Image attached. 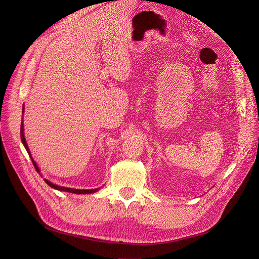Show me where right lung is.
<instances>
[{
	"label": "right lung",
	"instance_id": "1",
	"mask_svg": "<svg viewBox=\"0 0 259 259\" xmlns=\"http://www.w3.org/2000/svg\"><path fill=\"white\" fill-rule=\"evenodd\" d=\"M24 109H25V107H24V105H23V113H24ZM21 140H22V143H23V145H24V147H25V149H26L27 153L29 154V156H30V158H31V160H32V164H33L35 170L39 173L40 171H39V169H38V167H37V165H36V162L33 160L32 156H31V153H30V150H29V148H28V145H27V143H26V139H25V135H24V122H23V120L21 121ZM40 176H42V173H40ZM44 181H45V183H46L48 186H50L51 188L56 189V190H59V191L69 192V193H74V194H91V193L98 192L99 190L101 189V188H97V189H73V188H67V187L58 186V185H56V184H53V183L49 182V181L46 180V179H44Z\"/></svg>",
	"mask_w": 259,
	"mask_h": 259
}]
</instances>
